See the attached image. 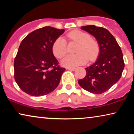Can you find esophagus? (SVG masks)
Listing matches in <instances>:
<instances>
[{
  "mask_svg": "<svg viewBox=\"0 0 134 134\" xmlns=\"http://www.w3.org/2000/svg\"><path fill=\"white\" fill-rule=\"evenodd\" d=\"M67 69H69V70H71V71H74L76 68H66Z\"/></svg>",
  "mask_w": 134,
  "mask_h": 134,
  "instance_id": "34e87169",
  "label": "esophagus"
}]
</instances>
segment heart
<instances>
[{"label":"heart","instance_id":"heart-1","mask_svg":"<svg viewBox=\"0 0 134 134\" xmlns=\"http://www.w3.org/2000/svg\"><path fill=\"white\" fill-rule=\"evenodd\" d=\"M69 40L79 43L76 52L77 54L68 55L62 61V65L70 68L84 65L87 63L88 58L92 61L99 54V45L96 41L91 38L87 33L75 30L67 34ZM52 52L55 57L62 58L67 52V45L65 40L61 37L55 40L52 47Z\"/></svg>","mask_w":134,"mask_h":134}]
</instances>
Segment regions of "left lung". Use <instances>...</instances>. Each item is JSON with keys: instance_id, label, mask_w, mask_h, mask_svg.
I'll use <instances>...</instances> for the list:
<instances>
[{"instance_id": "8db88e82", "label": "left lung", "mask_w": 134, "mask_h": 134, "mask_svg": "<svg viewBox=\"0 0 134 134\" xmlns=\"http://www.w3.org/2000/svg\"><path fill=\"white\" fill-rule=\"evenodd\" d=\"M96 38L99 46L96 62L85 68L86 76L79 80L82 88L94 94H101L121 78L124 68L122 53L116 40L109 30L94 25L81 27Z\"/></svg>"}]
</instances>
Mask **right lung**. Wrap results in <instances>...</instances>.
Here are the masks:
<instances>
[{"instance_id": "right-lung-1", "label": "right lung", "mask_w": 134, "mask_h": 134, "mask_svg": "<svg viewBox=\"0 0 134 134\" xmlns=\"http://www.w3.org/2000/svg\"><path fill=\"white\" fill-rule=\"evenodd\" d=\"M64 32L47 26L30 33L22 41L14 60V76L24 92L41 96L58 87L65 68L58 65L52 47Z\"/></svg>"}]
</instances>
